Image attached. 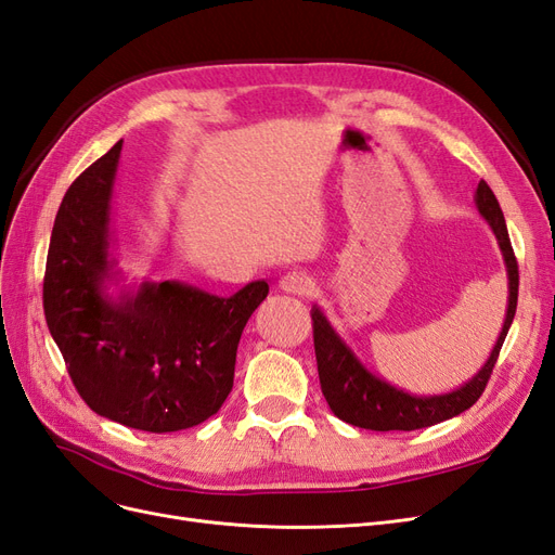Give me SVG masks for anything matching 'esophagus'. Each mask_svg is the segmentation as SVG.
<instances>
[{"instance_id": "1", "label": "esophagus", "mask_w": 555, "mask_h": 555, "mask_svg": "<svg viewBox=\"0 0 555 555\" xmlns=\"http://www.w3.org/2000/svg\"><path fill=\"white\" fill-rule=\"evenodd\" d=\"M279 285H281L283 293L304 295V293L311 288V279L307 274H301V272H288V274L281 276Z\"/></svg>"}]
</instances>
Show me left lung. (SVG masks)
<instances>
[{
    "label": "left lung",
    "mask_w": 555,
    "mask_h": 555,
    "mask_svg": "<svg viewBox=\"0 0 555 555\" xmlns=\"http://www.w3.org/2000/svg\"><path fill=\"white\" fill-rule=\"evenodd\" d=\"M475 207L479 217L489 223L500 254H503L509 293L503 330L498 334V341L489 354V360L473 378H468L452 391H442V395H413V391L391 385L380 378V375H375L371 369H366L360 357L354 354V350L344 341L341 334L334 330L325 311L318 304H313L311 318L320 387H323V395L338 420L360 428H371V431H415V428L434 426L438 422L461 415L463 410H468L481 397L516 313L518 267L509 244L503 209H500L487 182H479L475 191Z\"/></svg>",
    "instance_id": "obj_1"
}]
</instances>
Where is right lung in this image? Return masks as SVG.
<instances>
[{"label": "right lung", "instance_id": "obj_1", "mask_svg": "<svg viewBox=\"0 0 555 555\" xmlns=\"http://www.w3.org/2000/svg\"><path fill=\"white\" fill-rule=\"evenodd\" d=\"M121 140L68 186L48 248L43 309L70 380L96 415L150 434L205 422L223 405L248 318L270 293L230 297L184 281L124 283L113 195Z\"/></svg>", "mask_w": 555, "mask_h": 555}]
</instances>
